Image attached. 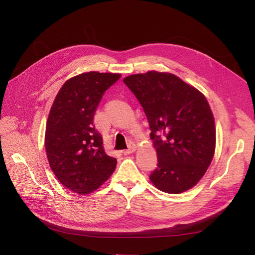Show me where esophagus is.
Returning <instances> with one entry per match:
<instances>
[{
	"mask_svg": "<svg viewBox=\"0 0 255 255\" xmlns=\"http://www.w3.org/2000/svg\"><path fill=\"white\" fill-rule=\"evenodd\" d=\"M135 151H136V145L135 144H130L129 148L125 151V154H130V153H133Z\"/></svg>",
	"mask_w": 255,
	"mask_h": 255,
	"instance_id": "obj_1",
	"label": "esophagus"
}]
</instances>
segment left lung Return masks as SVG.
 Here are the masks:
<instances>
[{
  "instance_id": "1",
  "label": "left lung",
  "mask_w": 255,
  "mask_h": 255,
  "mask_svg": "<svg viewBox=\"0 0 255 255\" xmlns=\"http://www.w3.org/2000/svg\"><path fill=\"white\" fill-rule=\"evenodd\" d=\"M123 82L149 121L158 161L150 181L167 194L192 188L202 179L215 153V120L206 98L167 72L133 74Z\"/></svg>"
}]
</instances>
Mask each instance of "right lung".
Returning <instances> with one entry per match:
<instances>
[{"mask_svg": "<svg viewBox=\"0 0 255 255\" xmlns=\"http://www.w3.org/2000/svg\"><path fill=\"white\" fill-rule=\"evenodd\" d=\"M118 73L85 72L69 79L52 104L44 145L58 181L76 194H90L109 180L117 159L109 156L94 117L104 92Z\"/></svg>", "mask_w": 255, "mask_h": 255, "instance_id": "obj_1", "label": "right lung"}]
</instances>
